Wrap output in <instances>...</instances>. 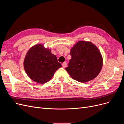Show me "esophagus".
Returning <instances> with one entry per match:
<instances>
[{
    "label": "esophagus",
    "mask_w": 124,
    "mask_h": 124,
    "mask_svg": "<svg viewBox=\"0 0 124 124\" xmlns=\"http://www.w3.org/2000/svg\"><path fill=\"white\" fill-rule=\"evenodd\" d=\"M62 67H63V68H66V67L67 66V62H63L62 64Z\"/></svg>",
    "instance_id": "obj_1"
}]
</instances>
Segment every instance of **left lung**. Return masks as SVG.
I'll list each match as a JSON object with an SVG mask.
<instances>
[{"instance_id":"8db88e82","label":"left lung","mask_w":124,"mask_h":124,"mask_svg":"<svg viewBox=\"0 0 124 124\" xmlns=\"http://www.w3.org/2000/svg\"><path fill=\"white\" fill-rule=\"evenodd\" d=\"M71 58L66 70L73 79L85 83L100 73L103 59L97 47L91 42L80 41L71 48Z\"/></svg>"}]
</instances>
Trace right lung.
Instances as JSON below:
<instances>
[{"instance_id": "obj_1", "label": "right lung", "mask_w": 124, "mask_h": 124, "mask_svg": "<svg viewBox=\"0 0 124 124\" xmlns=\"http://www.w3.org/2000/svg\"><path fill=\"white\" fill-rule=\"evenodd\" d=\"M26 73L32 80L40 84L50 81L55 71L62 67L51 50L38 44L31 47L26 55L24 62Z\"/></svg>"}]
</instances>
